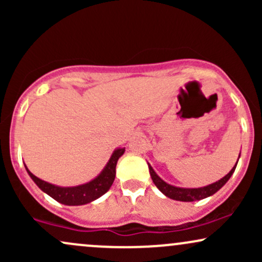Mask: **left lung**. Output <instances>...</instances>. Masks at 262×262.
Returning <instances> with one entry per match:
<instances>
[{
    "label": "left lung",
    "mask_w": 262,
    "mask_h": 262,
    "mask_svg": "<svg viewBox=\"0 0 262 262\" xmlns=\"http://www.w3.org/2000/svg\"><path fill=\"white\" fill-rule=\"evenodd\" d=\"M240 156V155H239ZM239 160V159H237ZM237 164V162H236ZM235 166L230 170V172L228 175H225L223 179H221L219 181L212 183V185L204 186V187L201 188H181V187H175V186H171L169 183H166L155 173V171L152 170V167L149 165V172L150 176H151L152 182L155 183V186L158 187L162 193L166 197L171 198V200L175 201H182V202H193V201H200L203 200V198L212 196L215 192L219 191L223 186L227 183L228 180L230 179V176L233 175V172L235 171Z\"/></svg>",
    "instance_id": "1"
}]
</instances>
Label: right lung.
<instances>
[{
	"label": "right lung",
	"instance_id": "1",
	"mask_svg": "<svg viewBox=\"0 0 262 262\" xmlns=\"http://www.w3.org/2000/svg\"><path fill=\"white\" fill-rule=\"evenodd\" d=\"M124 150L125 148L114 150L110 161H108L106 167L100 175L93 179L92 181L85 183V185L75 186V187H59V186L52 185V183H48L43 180L38 179L27 167L26 169L33 181L37 183L38 187L41 191H44L45 193L49 194L54 200L62 204H66V206H81V204H86L97 200L98 197H101L102 194H104L110 189L114 181V177H116L117 161L124 154Z\"/></svg>",
	"mask_w": 262,
	"mask_h": 262
}]
</instances>
